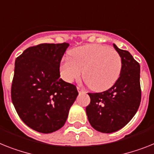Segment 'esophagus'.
Wrapping results in <instances>:
<instances>
[{
	"label": "esophagus",
	"mask_w": 154,
	"mask_h": 154,
	"mask_svg": "<svg viewBox=\"0 0 154 154\" xmlns=\"http://www.w3.org/2000/svg\"><path fill=\"white\" fill-rule=\"evenodd\" d=\"M77 91H78V92H79V93L83 92V91H84L83 89H81V88H80V87H77Z\"/></svg>",
	"instance_id": "esophagus-1"
}]
</instances>
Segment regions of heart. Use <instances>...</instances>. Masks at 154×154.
Masks as SVG:
<instances>
[{"instance_id": "obj_1", "label": "heart", "mask_w": 154, "mask_h": 154, "mask_svg": "<svg viewBox=\"0 0 154 154\" xmlns=\"http://www.w3.org/2000/svg\"><path fill=\"white\" fill-rule=\"evenodd\" d=\"M70 58L62 60L60 74L66 82L79 79L95 91L110 88L121 74L122 61L117 51L101 45H88L69 51Z\"/></svg>"}]
</instances>
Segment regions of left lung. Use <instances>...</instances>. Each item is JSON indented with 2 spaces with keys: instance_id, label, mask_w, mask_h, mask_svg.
<instances>
[{
  "instance_id": "1",
  "label": "left lung",
  "mask_w": 154,
  "mask_h": 154,
  "mask_svg": "<svg viewBox=\"0 0 154 154\" xmlns=\"http://www.w3.org/2000/svg\"><path fill=\"white\" fill-rule=\"evenodd\" d=\"M113 48L122 61L120 77L106 91L88 93L91 103L86 107L90 125L103 133L117 131L131 121L141 101L140 66L128 51Z\"/></svg>"
}]
</instances>
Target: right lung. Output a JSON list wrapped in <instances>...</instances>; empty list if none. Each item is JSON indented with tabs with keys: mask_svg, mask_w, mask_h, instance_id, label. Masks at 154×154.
Masks as SVG:
<instances>
[{
	"mask_svg": "<svg viewBox=\"0 0 154 154\" xmlns=\"http://www.w3.org/2000/svg\"><path fill=\"white\" fill-rule=\"evenodd\" d=\"M69 44H41L15 59L11 100L22 121L41 133L65 125L77 99L76 86L60 78L59 66Z\"/></svg>",
	"mask_w": 154,
	"mask_h": 154,
	"instance_id": "add662e5",
	"label": "right lung"
}]
</instances>
